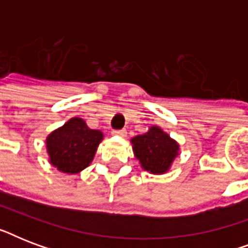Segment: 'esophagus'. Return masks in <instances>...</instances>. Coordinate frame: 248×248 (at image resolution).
Wrapping results in <instances>:
<instances>
[{
	"mask_svg": "<svg viewBox=\"0 0 248 248\" xmlns=\"http://www.w3.org/2000/svg\"><path fill=\"white\" fill-rule=\"evenodd\" d=\"M112 134H113V135L122 136V138H124V136L127 135V131H126L124 128H122V130H113Z\"/></svg>",
	"mask_w": 248,
	"mask_h": 248,
	"instance_id": "obj_1",
	"label": "esophagus"
}]
</instances>
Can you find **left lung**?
<instances>
[{
    "mask_svg": "<svg viewBox=\"0 0 248 248\" xmlns=\"http://www.w3.org/2000/svg\"><path fill=\"white\" fill-rule=\"evenodd\" d=\"M131 143L141 167L155 175L167 172L179 155V144L158 126H152L148 132L132 138Z\"/></svg>",
    "mask_w": 248,
    "mask_h": 248,
    "instance_id": "8db88e82",
    "label": "left lung"
}]
</instances>
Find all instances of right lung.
<instances>
[{"mask_svg":"<svg viewBox=\"0 0 248 248\" xmlns=\"http://www.w3.org/2000/svg\"><path fill=\"white\" fill-rule=\"evenodd\" d=\"M103 132L87 127L82 118L75 117L46 139L50 163L65 173H77L93 162Z\"/></svg>","mask_w":248,"mask_h":248,"instance_id":"1","label":"right lung"}]
</instances>
